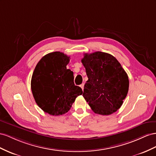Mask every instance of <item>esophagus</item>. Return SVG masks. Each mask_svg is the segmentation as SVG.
<instances>
[{
    "label": "esophagus",
    "instance_id": "obj_1",
    "mask_svg": "<svg viewBox=\"0 0 156 156\" xmlns=\"http://www.w3.org/2000/svg\"><path fill=\"white\" fill-rule=\"evenodd\" d=\"M80 86V87L82 89V90H83V86H84V83H82L81 85Z\"/></svg>",
    "mask_w": 156,
    "mask_h": 156
}]
</instances>
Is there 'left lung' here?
Masks as SVG:
<instances>
[{
  "label": "left lung",
  "mask_w": 156,
  "mask_h": 156,
  "mask_svg": "<svg viewBox=\"0 0 156 156\" xmlns=\"http://www.w3.org/2000/svg\"><path fill=\"white\" fill-rule=\"evenodd\" d=\"M82 63L88 80L83 97L95 114L110 115L121 107L129 90V78L118 61L107 53H85Z\"/></svg>",
  "instance_id": "1"
}]
</instances>
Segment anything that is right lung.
<instances>
[{
	"label": "right lung",
	"instance_id": "1",
	"mask_svg": "<svg viewBox=\"0 0 156 156\" xmlns=\"http://www.w3.org/2000/svg\"><path fill=\"white\" fill-rule=\"evenodd\" d=\"M70 57L50 53L39 61L31 78V90L38 106L53 115L66 113L82 90L74 83L73 72L66 69Z\"/></svg>",
	"mask_w": 156,
	"mask_h": 156
}]
</instances>
